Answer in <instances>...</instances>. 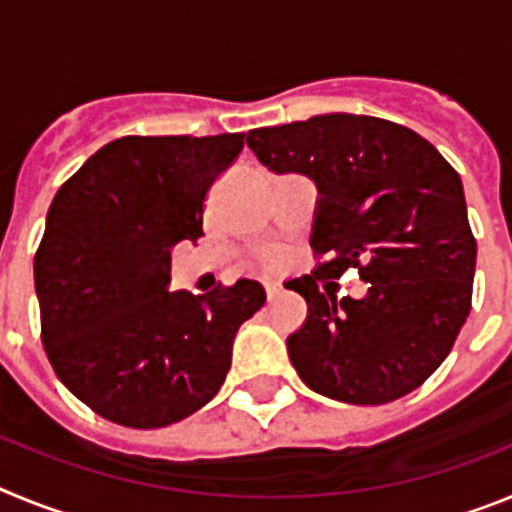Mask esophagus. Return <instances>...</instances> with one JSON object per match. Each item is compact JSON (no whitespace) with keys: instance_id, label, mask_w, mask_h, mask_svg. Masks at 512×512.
<instances>
[{"instance_id":"esophagus-1","label":"esophagus","mask_w":512,"mask_h":512,"mask_svg":"<svg viewBox=\"0 0 512 512\" xmlns=\"http://www.w3.org/2000/svg\"><path fill=\"white\" fill-rule=\"evenodd\" d=\"M279 297V287H266V302H274Z\"/></svg>"}]
</instances>
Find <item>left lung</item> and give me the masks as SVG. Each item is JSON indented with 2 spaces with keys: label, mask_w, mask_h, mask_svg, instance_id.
<instances>
[{
  "label": "left lung",
  "mask_w": 512,
  "mask_h": 512,
  "mask_svg": "<svg viewBox=\"0 0 512 512\" xmlns=\"http://www.w3.org/2000/svg\"><path fill=\"white\" fill-rule=\"evenodd\" d=\"M264 166L318 184L310 246L320 261L287 284L307 320L289 359L318 395L384 405L418 390L449 356L472 310L477 241L454 166L415 130L369 115H315L248 130ZM359 268L361 301L319 292Z\"/></svg>",
  "instance_id": "obj_1"
}]
</instances>
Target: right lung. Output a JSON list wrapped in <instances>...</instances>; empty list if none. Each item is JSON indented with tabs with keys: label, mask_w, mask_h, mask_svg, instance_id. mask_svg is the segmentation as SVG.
Here are the masks:
<instances>
[{
	"label": "right lung",
	"mask_w": 512,
	"mask_h": 512,
	"mask_svg": "<svg viewBox=\"0 0 512 512\" xmlns=\"http://www.w3.org/2000/svg\"><path fill=\"white\" fill-rule=\"evenodd\" d=\"M243 133L125 135L56 192L35 251L40 338L84 405L125 428L197 413L225 382L264 287L169 292L171 248L202 235L205 197Z\"/></svg>",
	"instance_id": "obj_1"
}]
</instances>
